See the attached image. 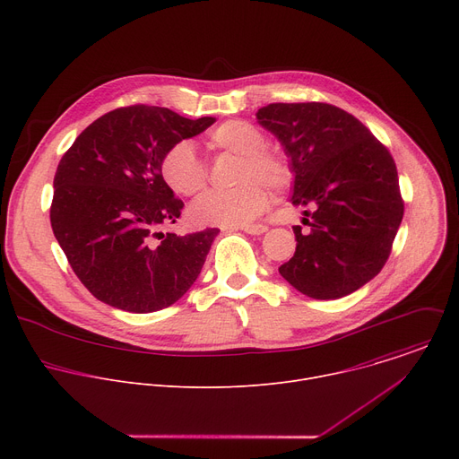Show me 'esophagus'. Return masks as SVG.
Here are the masks:
<instances>
[{"instance_id":"esophagus-1","label":"esophagus","mask_w":459,"mask_h":459,"mask_svg":"<svg viewBox=\"0 0 459 459\" xmlns=\"http://www.w3.org/2000/svg\"><path fill=\"white\" fill-rule=\"evenodd\" d=\"M267 225H261V223H254V225H243L241 227V230L243 232H247V234H252V236H259V234H264V232H267Z\"/></svg>"}]
</instances>
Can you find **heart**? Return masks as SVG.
I'll use <instances>...</instances> for the list:
<instances>
[{
  "instance_id": "obj_1",
  "label": "heart",
  "mask_w": 459,
  "mask_h": 459,
  "mask_svg": "<svg viewBox=\"0 0 459 459\" xmlns=\"http://www.w3.org/2000/svg\"><path fill=\"white\" fill-rule=\"evenodd\" d=\"M216 151L239 156L238 183L232 190H211L188 207V218L200 227H243L252 223L269 205V192L283 190L292 181L287 158L264 147L265 136L257 126L241 119H229L212 128L207 138ZM161 178L179 195H194L205 188L207 172L195 147L183 140L167 149L161 158Z\"/></svg>"
}]
</instances>
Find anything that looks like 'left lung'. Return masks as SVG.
Segmentation results:
<instances>
[{
  "mask_svg": "<svg viewBox=\"0 0 459 459\" xmlns=\"http://www.w3.org/2000/svg\"><path fill=\"white\" fill-rule=\"evenodd\" d=\"M257 123L281 143L294 174L296 252L280 274L314 299H338L368 283L388 259L403 220L396 163L352 114L329 103H273Z\"/></svg>",
  "mask_w": 459,
  "mask_h": 459,
  "instance_id": "1",
  "label": "left lung"
}]
</instances>
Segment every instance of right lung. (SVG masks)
<instances>
[{
    "instance_id": "obj_1",
    "label": "right lung",
    "mask_w": 459,
    "mask_h": 459,
    "mask_svg": "<svg viewBox=\"0 0 459 459\" xmlns=\"http://www.w3.org/2000/svg\"><path fill=\"white\" fill-rule=\"evenodd\" d=\"M216 117L133 105L91 123L61 158L50 223L80 281L100 301L134 314L176 303L198 280L218 229L178 236L183 202L161 178V158Z\"/></svg>"
}]
</instances>
